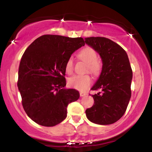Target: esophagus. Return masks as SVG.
<instances>
[{
    "mask_svg": "<svg viewBox=\"0 0 152 152\" xmlns=\"http://www.w3.org/2000/svg\"><path fill=\"white\" fill-rule=\"evenodd\" d=\"M86 93H83V92H80V96H81V97L84 96H86Z\"/></svg>",
    "mask_w": 152,
    "mask_h": 152,
    "instance_id": "34e87169",
    "label": "esophagus"
}]
</instances>
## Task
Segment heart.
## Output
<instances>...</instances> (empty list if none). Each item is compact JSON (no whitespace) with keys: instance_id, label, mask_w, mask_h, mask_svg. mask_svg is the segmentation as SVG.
Returning <instances> with one entry per match:
<instances>
[{"instance_id":"heart-1","label":"heart","mask_w":152,"mask_h":152,"mask_svg":"<svg viewBox=\"0 0 152 152\" xmlns=\"http://www.w3.org/2000/svg\"><path fill=\"white\" fill-rule=\"evenodd\" d=\"M78 58L87 64L86 70L94 76L100 74L102 64L97 60L96 52L91 47H86L82 49L78 54ZM65 70L67 74H71L74 71V59L68 58L65 64ZM91 78L88 75H76L68 80V84L71 88L79 91L86 90L91 83Z\"/></svg>"}]
</instances>
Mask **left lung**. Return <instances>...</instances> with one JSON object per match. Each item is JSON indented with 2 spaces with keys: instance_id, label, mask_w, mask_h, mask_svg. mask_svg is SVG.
Segmentation results:
<instances>
[{
  "instance_id": "obj_1",
  "label": "left lung",
  "mask_w": 152,
  "mask_h": 152,
  "mask_svg": "<svg viewBox=\"0 0 152 152\" xmlns=\"http://www.w3.org/2000/svg\"><path fill=\"white\" fill-rule=\"evenodd\" d=\"M85 42L98 52L103 63L100 76L91 88L101 91L92 95L94 105L86 110V117L97 124H111L124 114L132 95L129 60L126 51L109 38L89 37Z\"/></svg>"
}]
</instances>
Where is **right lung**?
I'll use <instances>...</instances> for the list:
<instances>
[{
    "label": "right lung",
    "mask_w": 152,
    "mask_h": 152,
    "mask_svg": "<svg viewBox=\"0 0 152 152\" xmlns=\"http://www.w3.org/2000/svg\"><path fill=\"white\" fill-rule=\"evenodd\" d=\"M82 38L43 35L27 48L20 59L18 87L26 114L38 124L53 126L67 116L69 104L79 92L66 89L65 64L84 46Z\"/></svg>",
    "instance_id": "1"
}]
</instances>
